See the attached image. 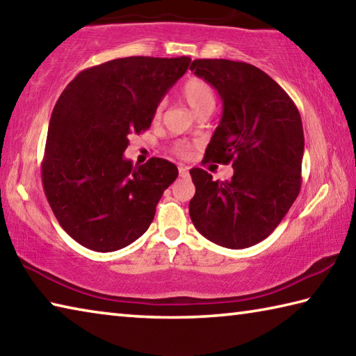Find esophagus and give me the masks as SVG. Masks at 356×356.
Listing matches in <instances>:
<instances>
[{
  "mask_svg": "<svg viewBox=\"0 0 356 356\" xmlns=\"http://www.w3.org/2000/svg\"><path fill=\"white\" fill-rule=\"evenodd\" d=\"M178 170H179V177H181V178H188L189 177V168L188 167L179 165Z\"/></svg>",
  "mask_w": 356,
  "mask_h": 356,
  "instance_id": "obj_1",
  "label": "esophagus"
}]
</instances>
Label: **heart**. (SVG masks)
Returning a JSON list of instances; mask_svg holds the SVG:
<instances>
[{
	"mask_svg": "<svg viewBox=\"0 0 356 356\" xmlns=\"http://www.w3.org/2000/svg\"><path fill=\"white\" fill-rule=\"evenodd\" d=\"M181 97L184 102L191 106V109L195 112V114H200L202 111L207 109H214L216 106V93L214 89L211 87L207 81L200 78H191L186 81L181 86ZM161 115V108L156 111V117ZM177 153L179 154H188L189 145L186 143H178L177 145Z\"/></svg>",
	"mask_w": 356,
	"mask_h": 356,
	"instance_id": "1",
	"label": "heart"
}]
</instances>
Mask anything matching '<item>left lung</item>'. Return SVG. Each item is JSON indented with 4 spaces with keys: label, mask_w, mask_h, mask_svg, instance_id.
Listing matches in <instances>:
<instances>
[{
    "label": "left lung",
    "mask_w": 356,
    "mask_h": 356,
    "mask_svg": "<svg viewBox=\"0 0 356 356\" xmlns=\"http://www.w3.org/2000/svg\"><path fill=\"white\" fill-rule=\"evenodd\" d=\"M191 70L220 95L223 111L203 162H233L229 181L191 168L192 223L227 248L264 241L300 192L303 127L297 106L258 67L228 59H197Z\"/></svg>",
    "instance_id": "obj_1"
}]
</instances>
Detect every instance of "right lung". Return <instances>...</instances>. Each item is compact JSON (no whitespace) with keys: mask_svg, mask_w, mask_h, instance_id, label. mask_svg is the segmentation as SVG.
Returning <instances> with one entry per match:
<instances>
[{"mask_svg":"<svg viewBox=\"0 0 356 356\" xmlns=\"http://www.w3.org/2000/svg\"><path fill=\"white\" fill-rule=\"evenodd\" d=\"M191 58L131 56L78 73L56 103L42 183L56 219L93 252L133 244L178 177L170 161L133 165L128 136L152 127L156 108L188 70Z\"/></svg>","mask_w":356,"mask_h":356,"instance_id":"obj_1","label":"right lung"}]
</instances>
